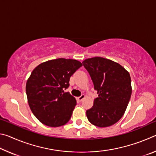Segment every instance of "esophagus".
Here are the masks:
<instances>
[{
	"label": "esophagus",
	"instance_id": "34e87169",
	"mask_svg": "<svg viewBox=\"0 0 156 156\" xmlns=\"http://www.w3.org/2000/svg\"><path fill=\"white\" fill-rule=\"evenodd\" d=\"M84 97H85V96H84V94H83V95H81L80 96H79V97H78L77 98H76V100H78V102H81L82 100H83L84 98Z\"/></svg>",
	"mask_w": 156,
	"mask_h": 156
}]
</instances>
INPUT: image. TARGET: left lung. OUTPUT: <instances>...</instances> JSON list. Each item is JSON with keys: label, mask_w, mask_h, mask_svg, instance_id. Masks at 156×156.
I'll return each mask as SVG.
<instances>
[{"label": "left lung", "mask_w": 156, "mask_h": 156, "mask_svg": "<svg viewBox=\"0 0 156 156\" xmlns=\"http://www.w3.org/2000/svg\"><path fill=\"white\" fill-rule=\"evenodd\" d=\"M83 64L98 94L87 111V117L98 127L114 125L123 116L131 98L130 75L120 64L102 57L86 59Z\"/></svg>", "instance_id": "8db88e82"}]
</instances>
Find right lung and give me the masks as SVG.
Wrapping results in <instances>:
<instances>
[{
    "label": "right lung",
    "instance_id": "add662e5",
    "mask_svg": "<svg viewBox=\"0 0 156 156\" xmlns=\"http://www.w3.org/2000/svg\"><path fill=\"white\" fill-rule=\"evenodd\" d=\"M81 66L76 60L58 58L41 63L33 70L26 84V94L31 112L41 122L56 127L70 120L76 100L64 90Z\"/></svg>",
    "mask_w": 156,
    "mask_h": 156
}]
</instances>
